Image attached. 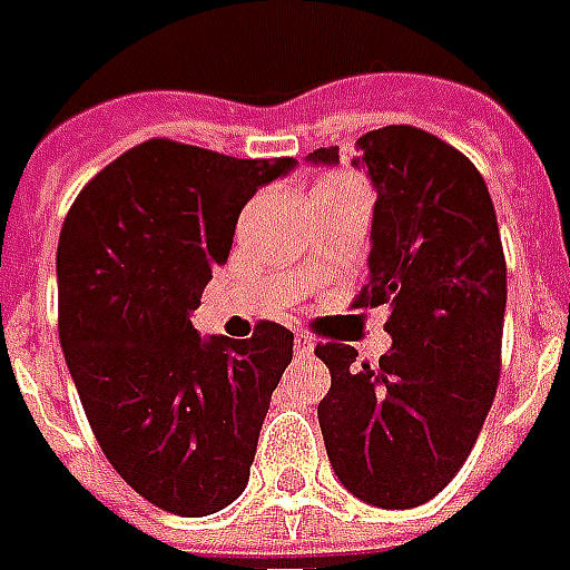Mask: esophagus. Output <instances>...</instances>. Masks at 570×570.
<instances>
[{
    "instance_id": "obj_1",
    "label": "esophagus",
    "mask_w": 570,
    "mask_h": 570,
    "mask_svg": "<svg viewBox=\"0 0 570 570\" xmlns=\"http://www.w3.org/2000/svg\"><path fill=\"white\" fill-rule=\"evenodd\" d=\"M294 351H297V354H312V351H315V342H312L309 333H297V336H294Z\"/></svg>"
}]
</instances>
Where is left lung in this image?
<instances>
[{
    "instance_id": "8db88e82",
    "label": "left lung",
    "mask_w": 570,
    "mask_h": 570,
    "mask_svg": "<svg viewBox=\"0 0 570 570\" xmlns=\"http://www.w3.org/2000/svg\"><path fill=\"white\" fill-rule=\"evenodd\" d=\"M306 158L336 165L340 147ZM354 168L379 191L354 306H387L393 345L375 366L342 342L315 348L331 370L318 423L342 487L402 511L442 493L478 442L502 370L508 269L493 198L460 149L384 126L357 140Z\"/></svg>"
}]
</instances>
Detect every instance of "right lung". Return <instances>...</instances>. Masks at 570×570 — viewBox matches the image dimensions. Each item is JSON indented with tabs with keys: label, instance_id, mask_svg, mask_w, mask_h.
Instances as JSON below:
<instances>
[{
	"label": "right lung",
	"instance_id": "add662e5",
	"mask_svg": "<svg viewBox=\"0 0 570 570\" xmlns=\"http://www.w3.org/2000/svg\"><path fill=\"white\" fill-rule=\"evenodd\" d=\"M294 158H234L168 138L89 179L59 234V342L96 442L161 511L207 517L249 483L269 396L294 333L252 340L191 327L228 261L239 209Z\"/></svg>",
	"mask_w": 570,
	"mask_h": 570
}]
</instances>
